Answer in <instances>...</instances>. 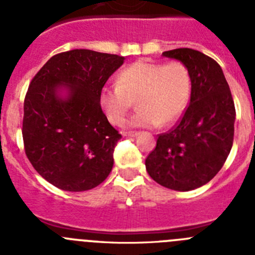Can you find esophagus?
Masks as SVG:
<instances>
[{
    "label": "esophagus",
    "instance_id": "34e87169",
    "mask_svg": "<svg viewBox=\"0 0 255 255\" xmlns=\"http://www.w3.org/2000/svg\"><path fill=\"white\" fill-rule=\"evenodd\" d=\"M123 135L124 136H130V138H132V136L138 135V131H123Z\"/></svg>",
    "mask_w": 255,
    "mask_h": 255
}]
</instances>
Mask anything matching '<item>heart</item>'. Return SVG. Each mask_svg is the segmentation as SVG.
I'll list each match as a JSON object with an SVG mask.
<instances>
[{
    "mask_svg": "<svg viewBox=\"0 0 255 255\" xmlns=\"http://www.w3.org/2000/svg\"><path fill=\"white\" fill-rule=\"evenodd\" d=\"M190 93L191 74L184 62L136 61L117 74L115 87L103 88L100 105L114 125L125 124L135 101L139 111L130 125H170L184 114Z\"/></svg>",
    "mask_w": 255,
    "mask_h": 255,
    "instance_id": "obj_1",
    "label": "heart"
}]
</instances>
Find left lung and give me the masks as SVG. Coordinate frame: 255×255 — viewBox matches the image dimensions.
Instances as JSON below:
<instances>
[{"label": "left lung", "instance_id": "8db88e82", "mask_svg": "<svg viewBox=\"0 0 255 255\" xmlns=\"http://www.w3.org/2000/svg\"><path fill=\"white\" fill-rule=\"evenodd\" d=\"M189 67L190 103L177 124L159 134L145 158L149 176L159 185L188 191L211 181L222 168L234 141L235 105L222 69L191 48L163 52Z\"/></svg>", "mask_w": 255, "mask_h": 255}]
</instances>
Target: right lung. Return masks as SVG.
I'll list each match as a JSON object with an SVG mask.
<instances>
[{
  "instance_id": "right-lung-1",
  "label": "right lung",
  "mask_w": 255,
  "mask_h": 255,
  "mask_svg": "<svg viewBox=\"0 0 255 255\" xmlns=\"http://www.w3.org/2000/svg\"><path fill=\"white\" fill-rule=\"evenodd\" d=\"M125 57L73 49L52 56L24 100L22 140L31 166L56 188L84 191L102 184L121 134L108 123L100 93ZM65 86L66 99L58 91Z\"/></svg>"
}]
</instances>
